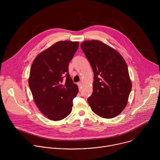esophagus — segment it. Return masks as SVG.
I'll list each match as a JSON object with an SVG mask.
<instances>
[{
  "instance_id": "1",
  "label": "esophagus",
  "mask_w": 160,
  "mask_h": 160,
  "mask_svg": "<svg viewBox=\"0 0 160 160\" xmlns=\"http://www.w3.org/2000/svg\"><path fill=\"white\" fill-rule=\"evenodd\" d=\"M77 85H78V87H79V90H80V88L81 86H82V83H81V82H78V83H77Z\"/></svg>"
}]
</instances>
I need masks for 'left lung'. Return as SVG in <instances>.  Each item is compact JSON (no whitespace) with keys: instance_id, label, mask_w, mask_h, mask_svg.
I'll return each instance as SVG.
<instances>
[{"instance_id":"8db88e82","label":"left lung","mask_w":160,"mask_h":160,"mask_svg":"<svg viewBox=\"0 0 160 160\" xmlns=\"http://www.w3.org/2000/svg\"><path fill=\"white\" fill-rule=\"evenodd\" d=\"M81 48L94 72L93 92L87 99L91 109L104 118L118 116L132 90L128 67L116 50L99 40H87Z\"/></svg>"}]
</instances>
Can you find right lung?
Masks as SVG:
<instances>
[{
    "instance_id": "add662e5",
    "label": "right lung",
    "mask_w": 160,
    "mask_h": 160,
    "mask_svg": "<svg viewBox=\"0 0 160 160\" xmlns=\"http://www.w3.org/2000/svg\"><path fill=\"white\" fill-rule=\"evenodd\" d=\"M78 42L59 41L39 54L30 69L28 85L39 110L53 121L64 119L72 110L78 92L68 66L78 48Z\"/></svg>"
}]
</instances>
